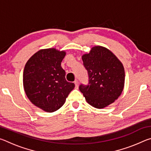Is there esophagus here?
<instances>
[{
	"mask_svg": "<svg viewBox=\"0 0 151 151\" xmlns=\"http://www.w3.org/2000/svg\"><path fill=\"white\" fill-rule=\"evenodd\" d=\"M75 85L76 88H78V81L77 80H76L75 81Z\"/></svg>",
	"mask_w": 151,
	"mask_h": 151,
	"instance_id": "obj_1",
	"label": "esophagus"
}]
</instances>
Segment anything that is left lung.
I'll use <instances>...</instances> for the list:
<instances>
[{"instance_id": "8db88e82", "label": "left lung", "mask_w": 151, "mask_h": 151, "mask_svg": "<svg viewBox=\"0 0 151 151\" xmlns=\"http://www.w3.org/2000/svg\"><path fill=\"white\" fill-rule=\"evenodd\" d=\"M88 71V85H81V91L87 103L96 109H103L114 103L124 88L125 73L122 63L111 50L102 46L91 48L82 56Z\"/></svg>"}]
</instances>
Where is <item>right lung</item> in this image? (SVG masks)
Returning <instances> with one entry per match:
<instances>
[{"label":"right lung","mask_w":151,"mask_h":151,"mask_svg":"<svg viewBox=\"0 0 151 151\" xmlns=\"http://www.w3.org/2000/svg\"><path fill=\"white\" fill-rule=\"evenodd\" d=\"M65 50L55 48L41 49L35 53L25 65L23 86L30 101L47 112L59 109L66 97L75 88V84L65 78L61 62Z\"/></svg>","instance_id":"right-lung-1"}]
</instances>
